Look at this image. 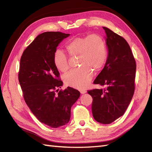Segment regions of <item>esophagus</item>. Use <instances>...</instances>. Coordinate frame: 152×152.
<instances>
[{"label": "esophagus", "mask_w": 152, "mask_h": 152, "mask_svg": "<svg viewBox=\"0 0 152 152\" xmlns=\"http://www.w3.org/2000/svg\"><path fill=\"white\" fill-rule=\"evenodd\" d=\"M80 93H81V94H84V93H86L87 92V91L85 89H82V90H80Z\"/></svg>", "instance_id": "34e87169"}]
</instances>
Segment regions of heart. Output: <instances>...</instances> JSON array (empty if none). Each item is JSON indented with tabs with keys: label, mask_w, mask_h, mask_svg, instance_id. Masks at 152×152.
I'll use <instances>...</instances> for the list:
<instances>
[{
	"label": "heart",
	"mask_w": 152,
	"mask_h": 152,
	"mask_svg": "<svg viewBox=\"0 0 152 152\" xmlns=\"http://www.w3.org/2000/svg\"><path fill=\"white\" fill-rule=\"evenodd\" d=\"M66 48L71 56H79L78 63L81 67L66 74L64 82L74 88L84 89L92 80V70L99 71L106 63L108 53L105 41L100 35L92 34L74 38L66 44ZM53 63L63 72L69 68L66 56L59 50L53 54Z\"/></svg>",
	"instance_id": "1"
}]
</instances>
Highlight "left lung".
Returning a JSON list of instances; mask_svg holds the SVG:
<instances>
[{
    "instance_id": "1",
    "label": "left lung",
    "mask_w": 152,
    "mask_h": 152,
    "mask_svg": "<svg viewBox=\"0 0 152 152\" xmlns=\"http://www.w3.org/2000/svg\"><path fill=\"white\" fill-rule=\"evenodd\" d=\"M108 57L103 69L93 83L106 89L88 91L92 96L91 110L96 121L110 124L124 114L134 91L136 62L124 38L103 27Z\"/></svg>"
}]
</instances>
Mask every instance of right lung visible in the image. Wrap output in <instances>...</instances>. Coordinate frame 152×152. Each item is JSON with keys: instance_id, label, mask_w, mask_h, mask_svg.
Instances as JSON below:
<instances>
[{"instance_id": "add662e5", "label": "right lung", "mask_w": 152, "mask_h": 152, "mask_svg": "<svg viewBox=\"0 0 152 152\" xmlns=\"http://www.w3.org/2000/svg\"><path fill=\"white\" fill-rule=\"evenodd\" d=\"M69 36L61 32L42 33L24 50L20 60L18 78L25 101L38 120L52 128L69 123L71 107L80 95L70 87L59 91L63 83L53 63L57 47Z\"/></svg>"}]
</instances>
